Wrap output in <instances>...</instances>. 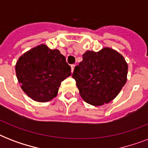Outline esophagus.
Here are the masks:
<instances>
[{
    "label": "esophagus",
    "instance_id": "esophagus-1",
    "mask_svg": "<svg viewBox=\"0 0 148 148\" xmlns=\"http://www.w3.org/2000/svg\"><path fill=\"white\" fill-rule=\"evenodd\" d=\"M74 67H75V64H71V71L72 72L74 71Z\"/></svg>",
    "mask_w": 148,
    "mask_h": 148
}]
</instances>
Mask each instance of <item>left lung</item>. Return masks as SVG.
<instances>
[{
	"label": "left lung",
	"mask_w": 148,
	"mask_h": 148,
	"mask_svg": "<svg viewBox=\"0 0 148 148\" xmlns=\"http://www.w3.org/2000/svg\"><path fill=\"white\" fill-rule=\"evenodd\" d=\"M127 64L121 54L105 47L98 52L86 51L72 74L81 97L101 106L116 97L127 81Z\"/></svg>",
	"instance_id": "left-lung-1"
}]
</instances>
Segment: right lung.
I'll use <instances>...</instances> for the list:
<instances>
[{"instance_id": "right-lung-1", "label": "right lung", "mask_w": 148, "mask_h": 148, "mask_svg": "<svg viewBox=\"0 0 148 148\" xmlns=\"http://www.w3.org/2000/svg\"><path fill=\"white\" fill-rule=\"evenodd\" d=\"M16 74L22 90L38 102L56 97L60 83L71 75V67L57 49L39 45L24 53L16 64Z\"/></svg>"}]
</instances>
